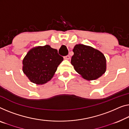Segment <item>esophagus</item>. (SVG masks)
Masks as SVG:
<instances>
[{
  "label": "esophagus",
  "mask_w": 129,
  "mask_h": 129,
  "mask_svg": "<svg viewBox=\"0 0 129 129\" xmlns=\"http://www.w3.org/2000/svg\"><path fill=\"white\" fill-rule=\"evenodd\" d=\"M64 58L66 59H69L70 58V56L69 55H66V56L64 57Z\"/></svg>",
  "instance_id": "1"
}]
</instances>
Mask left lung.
I'll list each match as a JSON object with an SVG mask.
<instances>
[{
    "instance_id": "left-lung-1",
    "label": "left lung",
    "mask_w": 129,
    "mask_h": 129,
    "mask_svg": "<svg viewBox=\"0 0 129 129\" xmlns=\"http://www.w3.org/2000/svg\"><path fill=\"white\" fill-rule=\"evenodd\" d=\"M71 64L86 80H95L106 71V59L100 51L90 46L79 44L73 49Z\"/></svg>"
}]
</instances>
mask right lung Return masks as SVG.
<instances>
[{
    "label": "right lung",
    "mask_w": 129,
    "mask_h": 129,
    "mask_svg": "<svg viewBox=\"0 0 129 129\" xmlns=\"http://www.w3.org/2000/svg\"><path fill=\"white\" fill-rule=\"evenodd\" d=\"M62 60L57 49L49 45L39 46L29 51L24 57L22 70L32 82L42 84L52 78Z\"/></svg>",
    "instance_id": "add662e5"
}]
</instances>
